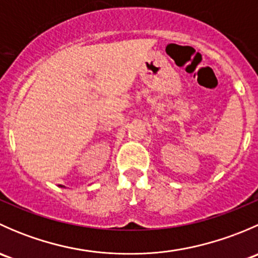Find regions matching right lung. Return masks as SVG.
<instances>
[{"instance_id":"right-lung-1","label":"right lung","mask_w":258,"mask_h":258,"mask_svg":"<svg viewBox=\"0 0 258 258\" xmlns=\"http://www.w3.org/2000/svg\"><path fill=\"white\" fill-rule=\"evenodd\" d=\"M59 187H64V186H59Z\"/></svg>"}]
</instances>
